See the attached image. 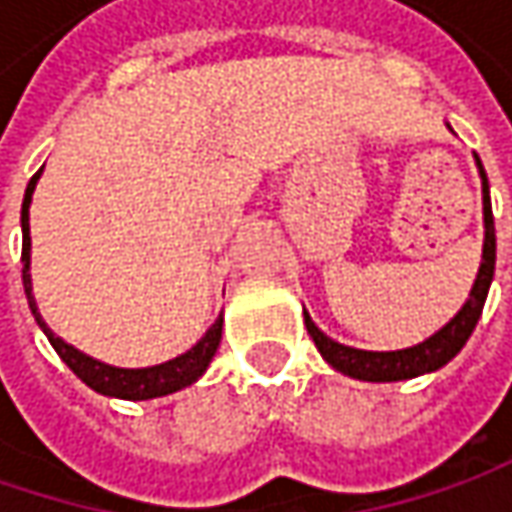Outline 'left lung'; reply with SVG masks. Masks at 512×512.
Instances as JSON below:
<instances>
[{
  "instance_id": "left-lung-1",
  "label": "left lung",
  "mask_w": 512,
  "mask_h": 512,
  "mask_svg": "<svg viewBox=\"0 0 512 512\" xmlns=\"http://www.w3.org/2000/svg\"><path fill=\"white\" fill-rule=\"evenodd\" d=\"M450 128V125H447ZM453 131V128H450ZM476 157L478 177H481V206H484V249H481V266H478L476 283L470 289V298L464 300V306L458 309L450 321L444 323L438 332H433L427 341L407 346V349H395V352H369V349H355V346L338 344L332 341L326 332H321L315 321L309 318V312L303 309V323L312 335V341L323 355V361L332 369L344 372L349 378L358 381H372V384H389V381H410L418 375L435 372L444 364H450L461 352V346L470 341L473 329H476L484 300L493 283L496 272V226H493V206H490V186H487V171Z\"/></svg>"
}]
</instances>
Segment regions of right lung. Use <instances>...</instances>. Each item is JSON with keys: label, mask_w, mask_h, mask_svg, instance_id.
I'll list each match as a JSON object with an SVG mask.
<instances>
[{"label": "right lung", "mask_w": 512, "mask_h": 512, "mask_svg": "<svg viewBox=\"0 0 512 512\" xmlns=\"http://www.w3.org/2000/svg\"><path fill=\"white\" fill-rule=\"evenodd\" d=\"M39 174L42 168L36 171L25 189V200H22V283H25V295H28V306L34 312L39 329L48 335V341L56 349V355L68 364V369L77 375L82 384L108 395V398H123V401H148V398H163L171 395L177 389L191 387L206 369L212 364L214 352L220 346L223 338V315L206 329V335L191 346L189 352L171 358L166 364H157V367H143V369H125V367H111L105 361H97L85 352H79L77 346H71L68 341H62L48 323L42 321L39 315V306L34 298V283H31V200H34V189L39 183Z\"/></svg>", "instance_id": "1"}]
</instances>
